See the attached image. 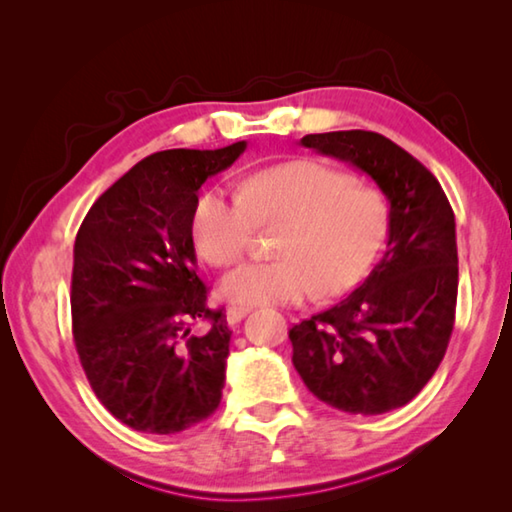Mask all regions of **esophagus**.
Returning <instances> with one entry per match:
<instances>
[{"label": "esophagus", "instance_id": "esophagus-1", "mask_svg": "<svg viewBox=\"0 0 512 512\" xmlns=\"http://www.w3.org/2000/svg\"><path fill=\"white\" fill-rule=\"evenodd\" d=\"M248 314H250L248 307H230L228 311H225V318H228L230 325H237V323H241V320H244Z\"/></svg>", "mask_w": 512, "mask_h": 512}]
</instances>
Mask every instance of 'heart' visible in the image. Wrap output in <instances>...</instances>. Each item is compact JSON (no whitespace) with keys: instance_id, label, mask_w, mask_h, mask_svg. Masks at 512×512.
Masks as SVG:
<instances>
[{"instance_id":"b5f03b06","label":"heart","mask_w":512,"mask_h":512,"mask_svg":"<svg viewBox=\"0 0 512 512\" xmlns=\"http://www.w3.org/2000/svg\"><path fill=\"white\" fill-rule=\"evenodd\" d=\"M287 221L273 262H250L221 282L235 305H298L314 289L336 296L359 282L384 244L388 207L375 189L334 167L296 160L246 178L239 196L205 189L189 232L205 262L228 266L246 253L257 223Z\"/></svg>"}]
</instances>
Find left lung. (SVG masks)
Here are the masks:
<instances>
[{
	"instance_id": "left-lung-1",
	"label": "left lung",
	"mask_w": 512,
	"mask_h": 512,
	"mask_svg": "<svg viewBox=\"0 0 512 512\" xmlns=\"http://www.w3.org/2000/svg\"><path fill=\"white\" fill-rule=\"evenodd\" d=\"M302 146L375 180L388 205L381 262L332 309L293 325V366L320 402L379 415L409 404L433 377L454 329L456 221L436 176L372 131L305 135Z\"/></svg>"
}]
</instances>
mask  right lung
Segmentation results:
<instances>
[{"label":"right lung","instance_id":"obj_1","mask_svg":"<svg viewBox=\"0 0 512 512\" xmlns=\"http://www.w3.org/2000/svg\"><path fill=\"white\" fill-rule=\"evenodd\" d=\"M244 151L153 153L97 198L76 235V352L99 402L135 431H185L221 402L232 332L207 307L189 221L201 185ZM194 319L211 320L203 337Z\"/></svg>","mask_w":512,"mask_h":512}]
</instances>
